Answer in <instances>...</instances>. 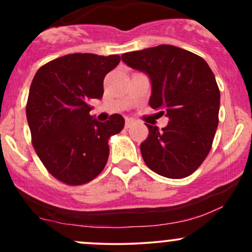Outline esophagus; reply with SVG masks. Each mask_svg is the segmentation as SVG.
<instances>
[{
	"label": "esophagus",
	"mask_w": 252,
	"mask_h": 252,
	"mask_svg": "<svg viewBox=\"0 0 252 252\" xmlns=\"http://www.w3.org/2000/svg\"><path fill=\"white\" fill-rule=\"evenodd\" d=\"M132 124H134V120H131V118H126V129L130 128Z\"/></svg>",
	"instance_id": "34e87169"
}]
</instances>
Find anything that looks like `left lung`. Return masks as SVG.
Returning a JSON list of instances; mask_svg holds the SVG:
<instances>
[{
    "mask_svg": "<svg viewBox=\"0 0 252 252\" xmlns=\"http://www.w3.org/2000/svg\"><path fill=\"white\" fill-rule=\"evenodd\" d=\"M122 62L149 77V105L168 117L149 135L141 154L153 172L169 179L192 174L206 158L218 126L220 94L210 66L192 52L160 45L122 54Z\"/></svg>",
    "mask_w": 252,
    "mask_h": 252,
    "instance_id": "8db88e82",
    "label": "left lung"
}]
</instances>
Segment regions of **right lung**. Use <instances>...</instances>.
Segmentation results:
<instances>
[{"instance_id": "obj_1", "label": "right lung", "mask_w": 252, "mask_h": 252, "mask_svg": "<svg viewBox=\"0 0 252 252\" xmlns=\"http://www.w3.org/2000/svg\"><path fill=\"white\" fill-rule=\"evenodd\" d=\"M121 58L68 54L40 67L32 82L26 115L32 142L43 166L63 184L83 185L105 167L110 136L124 128L118 114L99 122L91 99L103 97V80Z\"/></svg>"}]
</instances>
